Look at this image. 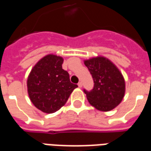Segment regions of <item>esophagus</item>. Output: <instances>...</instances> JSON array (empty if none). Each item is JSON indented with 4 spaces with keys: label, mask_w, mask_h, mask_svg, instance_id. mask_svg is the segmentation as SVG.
Segmentation results:
<instances>
[{
    "label": "esophagus",
    "mask_w": 151,
    "mask_h": 151,
    "mask_svg": "<svg viewBox=\"0 0 151 151\" xmlns=\"http://www.w3.org/2000/svg\"><path fill=\"white\" fill-rule=\"evenodd\" d=\"M78 87H80V88H82V82H78Z\"/></svg>",
    "instance_id": "34e87169"
}]
</instances>
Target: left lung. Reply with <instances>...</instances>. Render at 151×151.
I'll return each mask as SVG.
<instances>
[{
  "mask_svg": "<svg viewBox=\"0 0 151 151\" xmlns=\"http://www.w3.org/2000/svg\"><path fill=\"white\" fill-rule=\"evenodd\" d=\"M94 80L91 91L84 90L90 104L99 111H109L120 104L125 93V82L116 65L104 56L84 60Z\"/></svg>",
  "mask_w": 151,
  "mask_h": 151,
  "instance_id": "1",
  "label": "left lung"
}]
</instances>
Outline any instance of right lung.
I'll use <instances>...</instances> for the list:
<instances>
[{
	"mask_svg": "<svg viewBox=\"0 0 151 151\" xmlns=\"http://www.w3.org/2000/svg\"><path fill=\"white\" fill-rule=\"evenodd\" d=\"M62 56L48 54L32 68L27 78V92L31 103L45 113H53L65 104L78 85L69 80L62 69Z\"/></svg>",
	"mask_w": 151,
	"mask_h": 151,
	"instance_id": "right-lung-1",
	"label": "right lung"
}]
</instances>
